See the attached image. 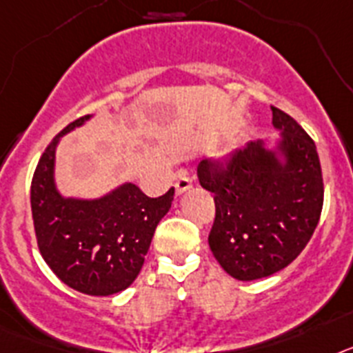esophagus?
I'll return each instance as SVG.
<instances>
[{"label":"esophagus","mask_w":353,"mask_h":353,"mask_svg":"<svg viewBox=\"0 0 353 353\" xmlns=\"http://www.w3.org/2000/svg\"><path fill=\"white\" fill-rule=\"evenodd\" d=\"M192 186H194V183H192V179H190V177L179 176V179H177L176 185H174V188H176V195H183L185 192H188Z\"/></svg>","instance_id":"1"}]
</instances>
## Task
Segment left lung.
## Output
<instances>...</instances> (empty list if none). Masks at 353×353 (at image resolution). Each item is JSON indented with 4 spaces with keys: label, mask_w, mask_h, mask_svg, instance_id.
I'll return each instance as SVG.
<instances>
[{
    "label": "left lung",
    "mask_w": 353,
    "mask_h": 353,
    "mask_svg": "<svg viewBox=\"0 0 353 353\" xmlns=\"http://www.w3.org/2000/svg\"><path fill=\"white\" fill-rule=\"evenodd\" d=\"M272 113L281 139L249 142L225 161L197 167L216 208L210 249L238 281L286 268L311 240L323 206L316 145L288 113L275 106Z\"/></svg>",
    "instance_id": "8db88e82"
}]
</instances>
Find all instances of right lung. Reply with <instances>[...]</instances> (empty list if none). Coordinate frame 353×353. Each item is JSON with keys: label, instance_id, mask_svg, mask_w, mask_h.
Wrapping results in <instances>:
<instances>
[{"label": "right lung", "instance_id": "1", "mask_svg": "<svg viewBox=\"0 0 353 353\" xmlns=\"http://www.w3.org/2000/svg\"><path fill=\"white\" fill-rule=\"evenodd\" d=\"M88 119L70 122L46 147L33 174L32 214L39 250L54 275L79 293L108 296L140 274L156 225L172 206L174 188L158 199L133 183L97 199L60 194L54 181L58 142Z\"/></svg>", "mask_w": 353, "mask_h": 353}]
</instances>
